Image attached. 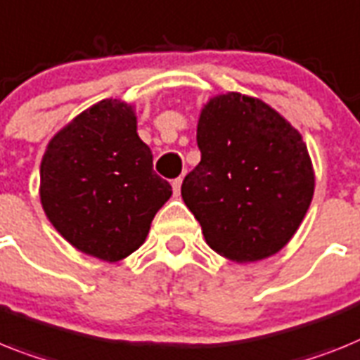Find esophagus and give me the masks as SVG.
I'll list each match as a JSON object with an SVG mask.
<instances>
[{
	"label": "esophagus",
	"instance_id": "34e87169",
	"mask_svg": "<svg viewBox=\"0 0 360 360\" xmlns=\"http://www.w3.org/2000/svg\"><path fill=\"white\" fill-rule=\"evenodd\" d=\"M181 185H183V177H177V179L172 181V188H174V194L175 195H179Z\"/></svg>",
	"mask_w": 360,
	"mask_h": 360
}]
</instances>
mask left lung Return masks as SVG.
<instances>
[{
  "label": "left lung",
  "instance_id": "left-lung-1",
  "mask_svg": "<svg viewBox=\"0 0 360 360\" xmlns=\"http://www.w3.org/2000/svg\"><path fill=\"white\" fill-rule=\"evenodd\" d=\"M198 146L201 161L181 195L208 247L236 264L282 250L315 192L302 135L264 101L232 91L203 105Z\"/></svg>",
  "mask_w": 360,
  "mask_h": 360
}]
</instances>
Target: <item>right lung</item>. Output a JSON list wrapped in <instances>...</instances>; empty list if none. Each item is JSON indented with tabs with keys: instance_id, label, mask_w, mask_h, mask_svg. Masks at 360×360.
Listing matches in <instances>:
<instances>
[{
	"instance_id": "obj_1",
	"label": "right lung",
	"mask_w": 360,
	"mask_h": 360,
	"mask_svg": "<svg viewBox=\"0 0 360 360\" xmlns=\"http://www.w3.org/2000/svg\"><path fill=\"white\" fill-rule=\"evenodd\" d=\"M172 186L153 172L134 105L105 98L47 144L40 201L53 226L84 255L119 262L143 245Z\"/></svg>"
}]
</instances>
